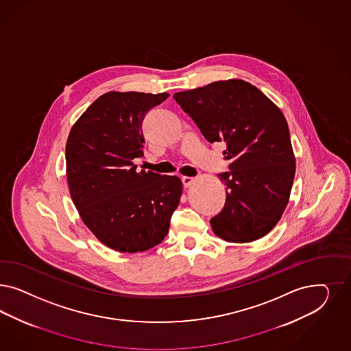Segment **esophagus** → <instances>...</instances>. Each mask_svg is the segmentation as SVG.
<instances>
[{
    "mask_svg": "<svg viewBox=\"0 0 351 351\" xmlns=\"http://www.w3.org/2000/svg\"><path fill=\"white\" fill-rule=\"evenodd\" d=\"M195 178L193 177H182V182H183V186L184 187H189L193 184Z\"/></svg>",
    "mask_w": 351,
    "mask_h": 351,
    "instance_id": "obj_1",
    "label": "esophagus"
}]
</instances>
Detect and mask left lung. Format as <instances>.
<instances>
[{
	"instance_id": "8db88e82",
	"label": "left lung",
	"mask_w": 351,
	"mask_h": 351,
	"mask_svg": "<svg viewBox=\"0 0 351 351\" xmlns=\"http://www.w3.org/2000/svg\"><path fill=\"white\" fill-rule=\"evenodd\" d=\"M208 142H225L226 203L210 219L218 238L249 243L279 222L289 200L295 158L283 112L244 80L215 81L174 95Z\"/></svg>"
}]
</instances>
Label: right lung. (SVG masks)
Returning <instances> with one entry per match:
<instances>
[{
	"instance_id": "right-lung-1",
	"label": "right lung",
	"mask_w": 351,
	"mask_h": 351,
	"mask_svg": "<svg viewBox=\"0 0 351 351\" xmlns=\"http://www.w3.org/2000/svg\"><path fill=\"white\" fill-rule=\"evenodd\" d=\"M168 93L108 91L72 126L66 145L69 193L82 222L108 248L136 253L160 244L182 195L176 176L136 171L145 114Z\"/></svg>"
}]
</instances>
